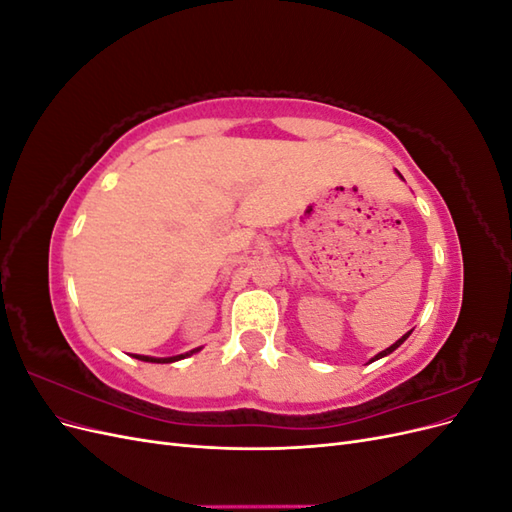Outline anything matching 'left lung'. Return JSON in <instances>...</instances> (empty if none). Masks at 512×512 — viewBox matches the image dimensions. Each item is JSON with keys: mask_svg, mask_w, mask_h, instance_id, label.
Listing matches in <instances>:
<instances>
[{"mask_svg": "<svg viewBox=\"0 0 512 512\" xmlns=\"http://www.w3.org/2000/svg\"><path fill=\"white\" fill-rule=\"evenodd\" d=\"M397 175H399V173H397ZM399 177H401V175H399ZM401 179H404V177H401ZM410 333H412V331H408V333H406V335H404V337H399V339H397V342H395V344H393V346H389V348H386V350H382V352H378V354H376V356H374V359H371V363H374V361H378V359H382V356H389V354H391V352H395V350H397V348H399V346H401V344H404V342H406V339H408V337H410Z\"/></svg>", "mask_w": 512, "mask_h": 512, "instance_id": "1", "label": "left lung"}]
</instances>
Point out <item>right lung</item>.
<instances>
[{
  "label": "right lung",
  "instance_id": "right-lung-1",
  "mask_svg": "<svg viewBox=\"0 0 512 512\" xmlns=\"http://www.w3.org/2000/svg\"><path fill=\"white\" fill-rule=\"evenodd\" d=\"M200 352V348H194L190 352L185 354H175V356H145V354H134V359L138 361H145V363H175V361H181V359H188V356Z\"/></svg>",
  "mask_w": 512,
  "mask_h": 512
}]
</instances>
